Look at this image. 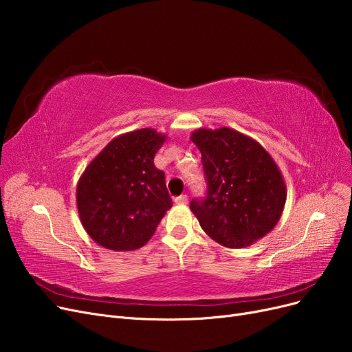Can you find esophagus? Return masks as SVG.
<instances>
[{"label":"esophagus","instance_id":"34e87169","mask_svg":"<svg viewBox=\"0 0 352 352\" xmlns=\"http://www.w3.org/2000/svg\"><path fill=\"white\" fill-rule=\"evenodd\" d=\"M175 202H176V204H186V202H188V195H180V197L175 198Z\"/></svg>","mask_w":352,"mask_h":352}]
</instances>
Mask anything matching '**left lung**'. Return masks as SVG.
<instances>
[{"mask_svg":"<svg viewBox=\"0 0 352 352\" xmlns=\"http://www.w3.org/2000/svg\"><path fill=\"white\" fill-rule=\"evenodd\" d=\"M207 197L190 211L207 235L226 248H245L278 225L286 185L272 155L252 138L230 127L197 129Z\"/></svg>","mask_w":352,"mask_h":352,"instance_id":"1","label":"left lung"}]
</instances>
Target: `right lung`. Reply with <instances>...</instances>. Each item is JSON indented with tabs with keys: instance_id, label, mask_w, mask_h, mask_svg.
<instances>
[{
	"instance_id": "obj_1",
	"label": "right lung",
	"mask_w": 352,
	"mask_h": 352,
	"mask_svg": "<svg viewBox=\"0 0 352 352\" xmlns=\"http://www.w3.org/2000/svg\"><path fill=\"white\" fill-rule=\"evenodd\" d=\"M167 135L144 127L116 136L79 177L76 204L91 239L111 251H133L151 239L172 207L154 157Z\"/></svg>"
}]
</instances>
